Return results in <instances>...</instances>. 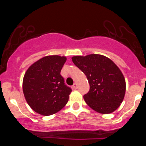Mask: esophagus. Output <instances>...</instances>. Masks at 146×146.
Listing matches in <instances>:
<instances>
[{
	"mask_svg": "<svg viewBox=\"0 0 146 146\" xmlns=\"http://www.w3.org/2000/svg\"><path fill=\"white\" fill-rule=\"evenodd\" d=\"M73 88H74V89H77V88H78V85H77L76 83H74V84L73 85Z\"/></svg>",
	"mask_w": 146,
	"mask_h": 146,
	"instance_id": "esophagus-1",
	"label": "esophagus"
}]
</instances>
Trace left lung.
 <instances>
[{
  "instance_id": "8db88e82",
  "label": "left lung",
  "mask_w": 146,
  "mask_h": 146,
  "mask_svg": "<svg viewBox=\"0 0 146 146\" xmlns=\"http://www.w3.org/2000/svg\"><path fill=\"white\" fill-rule=\"evenodd\" d=\"M72 61L89 82V91L84 95L87 104L102 114L117 110L125 93V80L118 66L108 58L99 54L74 56Z\"/></svg>"
}]
</instances>
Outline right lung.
<instances>
[{
  "label": "right lung",
  "instance_id": "add662e5",
  "mask_svg": "<svg viewBox=\"0 0 146 146\" xmlns=\"http://www.w3.org/2000/svg\"><path fill=\"white\" fill-rule=\"evenodd\" d=\"M66 61L64 56L44 57L25 73L23 93L28 104L37 113L48 116L58 113L67 104L72 90L60 75Z\"/></svg>",
  "mask_w": 146,
  "mask_h": 146
}]
</instances>
